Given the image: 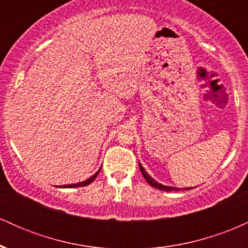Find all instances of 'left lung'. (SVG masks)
Returning <instances> with one entry per match:
<instances>
[{"label": "left lung", "mask_w": 248, "mask_h": 248, "mask_svg": "<svg viewBox=\"0 0 248 248\" xmlns=\"http://www.w3.org/2000/svg\"><path fill=\"white\" fill-rule=\"evenodd\" d=\"M139 167H140V170H141V172H142V175H143V177H144V179H146V181L148 182V184H149V186H152L153 187H155V189H157V190H162V191H178V187H176V186H163V184H161V183H158L157 181H155V179H154L152 176L149 175V173H148L146 170H144V168L141 166V163L140 162H139ZM191 189V187H186V190H190Z\"/></svg>", "instance_id": "1"}]
</instances>
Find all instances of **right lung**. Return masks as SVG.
Here are the masks:
<instances>
[{
	"instance_id": "right-lung-1",
	"label": "right lung",
	"mask_w": 248,
	"mask_h": 248,
	"mask_svg": "<svg viewBox=\"0 0 248 248\" xmlns=\"http://www.w3.org/2000/svg\"><path fill=\"white\" fill-rule=\"evenodd\" d=\"M100 169H101V168H100ZM100 169H99L98 171H96V172L94 173V175H93V176H91L90 178L85 179V181L80 182V183H75V184H66V186H59L58 187H78V186H88V184H90V183H92V182L94 181L96 176H98V173L100 172Z\"/></svg>"
}]
</instances>
